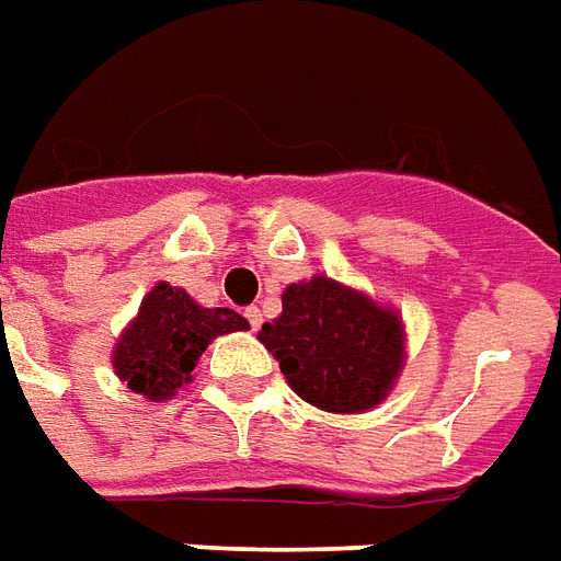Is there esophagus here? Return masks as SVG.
Masks as SVG:
<instances>
[{"instance_id": "1", "label": "esophagus", "mask_w": 561, "mask_h": 561, "mask_svg": "<svg viewBox=\"0 0 561 561\" xmlns=\"http://www.w3.org/2000/svg\"><path fill=\"white\" fill-rule=\"evenodd\" d=\"M243 314H247V321H249V327H252V330H259L261 321H264V318H261L259 306H249V309Z\"/></svg>"}]
</instances>
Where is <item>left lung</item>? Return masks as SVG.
Segmentation results:
<instances>
[{
    "mask_svg": "<svg viewBox=\"0 0 561 561\" xmlns=\"http://www.w3.org/2000/svg\"><path fill=\"white\" fill-rule=\"evenodd\" d=\"M259 342L276 356L294 392L327 413H365L396 386L404 365V323L330 276L294 282L282 314Z\"/></svg>",
    "mask_w": 561,
    "mask_h": 561,
    "instance_id": "1",
    "label": "left lung"
}]
</instances>
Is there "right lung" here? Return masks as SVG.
Segmentation results:
<instances>
[{
  "instance_id": "right-lung-1",
  "label": "right lung",
  "mask_w": 561,
  "mask_h": 561,
  "mask_svg": "<svg viewBox=\"0 0 561 561\" xmlns=\"http://www.w3.org/2000/svg\"><path fill=\"white\" fill-rule=\"evenodd\" d=\"M247 327L234 309H205L184 288L157 282L115 344L112 368L127 389L148 401H165L193 380L207 344Z\"/></svg>"
}]
</instances>
